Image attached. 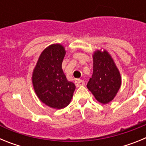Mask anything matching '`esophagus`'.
Here are the masks:
<instances>
[{
	"instance_id": "34e87169",
	"label": "esophagus",
	"mask_w": 146,
	"mask_h": 146,
	"mask_svg": "<svg viewBox=\"0 0 146 146\" xmlns=\"http://www.w3.org/2000/svg\"><path fill=\"white\" fill-rule=\"evenodd\" d=\"M84 85H85L84 80H78L76 82V86H77V87H80V86H84Z\"/></svg>"
}]
</instances>
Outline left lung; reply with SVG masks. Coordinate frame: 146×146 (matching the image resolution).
<instances>
[{"instance_id": "1", "label": "left lung", "mask_w": 146, "mask_h": 146, "mask_svg": "<svg viewBox=\"0 0 146 146\" xmlns=\"http://www.w3.org/2000/svg\"><path fill=\"white\" fill-rule=\"evenodd\" d=\"M94 69L87 88L99 102L108 104L116 96L121 85L119 70L107 50L94 52Z\"/></svg>"}]
</instances>
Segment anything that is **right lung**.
Instances as JSON below:
<instances>
[{"instance_id":"right-lung-1","label":"right lung","mask_w":146,"mask_h":146,"mask_svg":"<svg viewBox=\"0 0 146 146\" xmlns=\"http://www.w3.org/2000/svg\"><path fill=\"white\" fill-rule=\"evenodd\" d=\"M66 50L60 44H53L42 51L32 74V83L40 101L54 109L69 105L75 85L68 81L62 69Z\"/></svg>"}]
</instances>
